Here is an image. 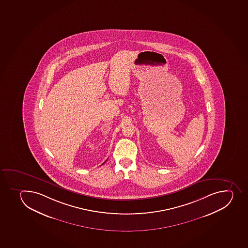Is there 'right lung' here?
<instances>
[{
  "instance_id": "right-lung-1",
  "label": "right lung",
  "mask_w": 248,
  "mask_h": 248,
  "mask_svg": "<svg viewBox=\"0 0 248 248\" xmlns=\"http://www.w3.org/2000/svg\"><path fill=\"white\" fill-rule=\"evenodd\" d=\"M105 162H106V161H105ZM105 162L103 163V164H104V163H105ZM103 164H102V165H103Z\"/></svg>"
}]
</instances>
